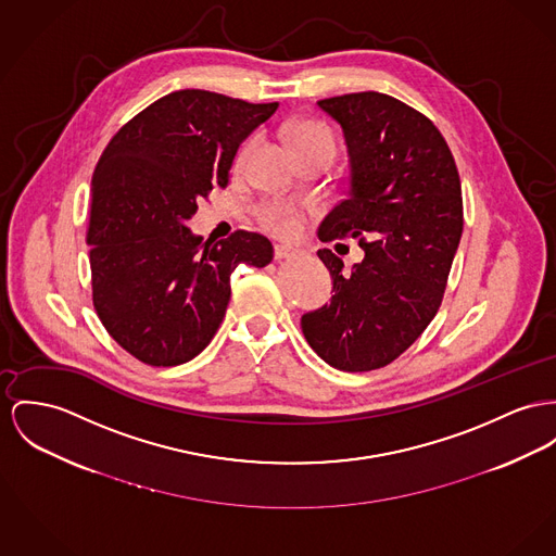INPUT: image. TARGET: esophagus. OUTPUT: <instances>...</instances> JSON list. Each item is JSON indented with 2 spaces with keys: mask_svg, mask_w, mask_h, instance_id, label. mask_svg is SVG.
Segmentation results:
<instances>
[{
  "mask_svg": "<svg viewBox=\"0 0 556 556\" xmlns=\"http://www.w3.org/2000/svg\"><path fill=\"white\" fill-rule=\"evenodd\" d=\"M293 253H295V249H293L291 244L280 242V244L274 247V257H276V260H287V257H291Z\"/></svg>",
  "mask_w": 556,
  "mask_h": 556,
  "instance_id": "esophagus-1",
  "label": "esophagus"
}]
</instances>
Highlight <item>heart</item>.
Masks as SVG:
<instances>
[{"label":"heart","instance_id":"obj_1","mask_svg":"<svg viewBox=\"0 0 556 556\" xmlns=\"http://www.w3.org/2000/svg\"><path fill=\"white\" fill-rule=\"evenodd\" d=\"M289 143L295 149L296 155L312 151V149H325L333 153V139L329 135L327 128H323L320 124H312V122H303L295 124L289 130ZM255 149V141H249L244 148L238 153V166H244L247 160L251 157ZM260 222L267 231H271L274 236L280 238H295L303 227V213L301 208H296L293 204H285V202H271L265 204L260 211Z\"/></svg>","mask_w":556,"mask_h":556}]
</instances>
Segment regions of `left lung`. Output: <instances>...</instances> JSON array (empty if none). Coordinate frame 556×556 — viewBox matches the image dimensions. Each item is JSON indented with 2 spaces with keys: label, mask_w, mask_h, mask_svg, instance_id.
I'll use <instances>...</instances> for the list:
<instances>
[{
  "label": "left lung",
  "mask_w": 556,
  "mask_h": 556,
  "mask_svg": "<svg viewBox=\"0 0 556 556\" xmlns=\"http://www.w3.org/2000/svg\"><path fill=\"white\" fill-rule=\"evenodd\" d=\"M318 108L341 126L350 168L318 238H356L365 257L345 269L318 251L333 296L301 329L325 363L363 372L399 358L437 316L464 227L462 184L439 128L403 101L369 90Z\"/></svg>",
  "instance_id": "1"
}]
</instances>
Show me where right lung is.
<instances>
[{
	"mask_svg": "<svg viewBox=\"0 0 556 556\" xmlns=\"http://www.w3.org/2000/svg\"><path fill=\"white\" fill-rule=\"evenodd\" d=\"M278 103L177 90L135 115L94 175L88 222L92 301L108 333L151 367L198 356L222 325L240 265L263 267L271 242L238 229L202 240L187 222L198 200L227 186L242 141Z\"/></svg>",
	"mask_w": 556,
	"mask_h": 556,
	"instance_id": "1",
	"label": "right lung"
}]
</instances>
